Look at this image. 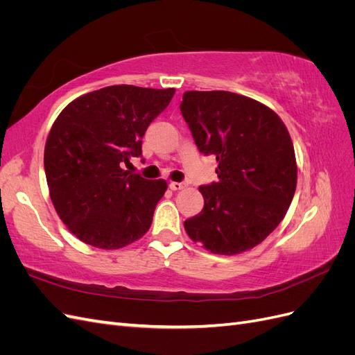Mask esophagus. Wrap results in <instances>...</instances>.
I'll list each match as a JSON object with an SVG mask.
<instances>
[{
    "instance_id": "obj_1",
    "label": "esophagus",
    "mask_w": 355,
    "mask_h": 355,
    "mask_svg": "<svg viewBox=\"0 0 355 355\" xmlns=\"http://www.w3.org/2000/svg\"><path fill=\"white\" fill-rule=\"evenodd\" d=\"M168 187L171 191H179L185 187V184H182V182H170Z\"/></svg>"
}]
</instances>
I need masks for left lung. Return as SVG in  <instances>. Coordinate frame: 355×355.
<instances>
[{
  "label": "left lung",
  "mask_w": 355,
  "mask_h": 355,
  "mask_svg": "<svg viewBox=\"0 0 355 355\" xmlns=\"http://www.w3.org/2000/svg\"><path fill=\"white\" fill-rule=\"evenodd\" d=\"M180 111L200 153L216 155L218 182L200 187L204 207L185 220L189 239L214 254L261 244L293 200L292 137L271 108L231 92H185Z\"/></svg>",
  "instance_id": "1"
}]
</instances>
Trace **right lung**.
<instances>
[{"label":"right lung","instance_id":"add662e5","mask_svg":"<svg viewBox=\"0 0 355 355\" xmlns=\"http://www.w3.org/2000/svg\"><path fill=\"white\" fill-rule=\"evenodd\" d=\"M175 92L110 85L72 101L53 123L44 148L50 198L83 243L121 249L151 227L167 182L132 175L121 164L142 154L148 125Z\"/></svg>","mask_w":355,"mask_h":355}]
</instances>
